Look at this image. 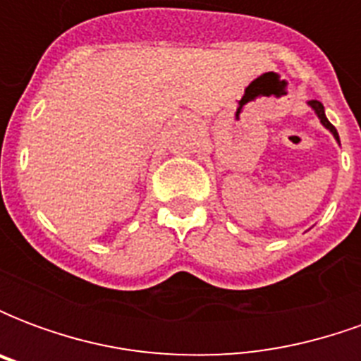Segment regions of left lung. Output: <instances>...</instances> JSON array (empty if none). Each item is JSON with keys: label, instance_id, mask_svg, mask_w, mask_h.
Wrapping results in <instances>:
<instances>
[{"label": "left lung", "instance_id": "1", "mask_svg": "<svg viewBox=\"0 0 361 361\" xmlns=\"http://www.w3.org/2000/svg\"><path fill=\"white\" fill-rule=\"evenodd\" d=\"M310 106H311V108H313V110H315V114H317L319 119H321V123H323V126H325L326 129H331V133L334 135V139L338 141V133H336V129H334L333 123H331V121L326 119L325 108H323V104L319 102V100H310Z\"/></svg>", "mask_w": 361, "mask_h": 361}]
</instances>
